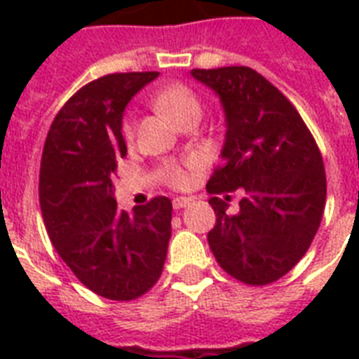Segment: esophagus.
<instances>
[{
  "label": "esophagus",
  "instance_id": "esophagus-1",
  "mask_svg": "<svg viewBox=\"0 0 359 359\" xmlns=\"http://www.w3.org/2000/svg\"><path fill=\"white\" fill-rule=\"evenodd\" d=\"M190 203H191L190 197H175V199H173V208H175V210H180V208L188 207Z\"/></svg>",
  "mask_w": 359,
  "mask_h": 359
}]
</instances>
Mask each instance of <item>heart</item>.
Masks as SVG:
<instances>
[{
  "mask_svg": "<svg viewBox=\"0 0 359 359\" xmlns=\"http://www.w3.org/2000/svg\"><path fill=\"white\" fill-rule=\"evenodd\" d=\"M154 106L171 119L180 123L186 119L188 115L199 114L201 115V100L196 93L191 91L188 86L182 83H171V86L162 87L160 91L154 95ZM123 135L124 140L130 141L134 137V126L130 121L123 123ZM201 168V160L199 158H186V160H177V162H165L163 163V179L169 186L173 188H188L194 180L196 171Z\"/></svg>",
  "mask_w": 359,
  "mask_h": 359,
  "instance_id": "obj_1",
  "label": "heart"
}]
</instances>
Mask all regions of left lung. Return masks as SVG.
<instances>
[{
	"mask_svg": "<svg viewBox=\"0 0 359 359\" xmlns=\"http://www.w3.org/2000/svg\"><path fill=\"white\" fill-rule=\"evenodd\" d=\"M191 76L218 93L227 121L224 163L214 169L208 194L242 191L233 216L224 199H208L216 214L208 245L231 278L273 283L317 235L326 205L323 154L289 98L257 70L194 69Z\"/></svg>",
	"mask_w": 359,
	"mask_h": 359,
	"instance_id": "8db88e82",
	"label": "left lung"
}]
</instances>
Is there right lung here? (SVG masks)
I'll return each instance as SVG.
<instances>
[{"mask_svg":"<svg viewBox=\"0 0 359 359\" xmlns=\"http://www.w3.org/2000/svg\"><path fill=\"white\" fill-rule=\"evenodd\" d=\"M158 72H115L89 81L65 102L46 135L39 201L48 236L95 294L128 302L162 276L171 238L168 197L134 214L117 208L114 179L126 156L121 121L130 98Z\"/></svg>","mask_w":359,"mask_h":359,"instance_id":"right-lung-1","label":"right lung"}]
</instances>
